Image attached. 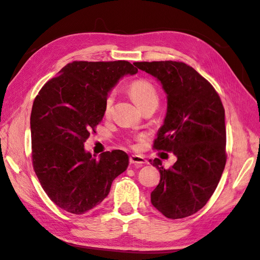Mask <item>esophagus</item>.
<instances>
[{
  "label": "esophagus",
  "mask_w": 260,
  "mask_h": 260,
  "mask_svg": "<svg viewBox=\"0 0 260 260\" xmlns=\"http://www.w3.org/2000/svg\"><path fill=\"white\" fill-rule=\"evenodd\" d=\"M146 162L147 161L143 156H141V155H131L130 156V164L135 165V166H137V167L142 166L143 164H146Z\"/></svg>",
  "instance_id": "34e87169"
}]
</instances>
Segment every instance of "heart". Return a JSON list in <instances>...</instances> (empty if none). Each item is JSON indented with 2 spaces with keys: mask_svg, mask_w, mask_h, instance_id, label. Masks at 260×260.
Returning a JSON list of instances; mask_svg holds the SVG:
<instances>
[{
  "mask_svg": "<svg viewBox=\"0 0 260 260\" xmlns=\"http://www.w3.org/2000/svg\"><path fill=\"white\" fill-rule=\"evenodd\" d=\"M129 92L132 99L136 103L141 107H143L149 103H156L158 102V94L155 89V86L146 80H136L133 81L129 86ZM114 96L108 95L105 101V114H109L113 106Z\"/></svg>",
  "mask_w": 260,
  "mask_h": 260,
  "instance_id": "heart-1",
  "label": "heart"
}]
</instances>
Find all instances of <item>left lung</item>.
Returning <instances> with one entry per match:
<instances>
[{
  "mask_svg": "<svg viewBox=\"0 0 260 260\" xmlns=\"http://www.w3.org/2000/svg\"><path fill=\"white\" fill-rule=\"evenodd\" d=\"M135 66L156 78L167 94V113L154 147L177 156L169 169L158 158L149 160L160 174L151 203L169 219L188 217L206 205L225 166L221 100L214 86L184 62L138 61Z\"/></svg>",
  "mask_w": 260,
  "mask_h": 260,
  "instance_id": "left-lung-1",
  "label": "left lung"
}]
</instances>
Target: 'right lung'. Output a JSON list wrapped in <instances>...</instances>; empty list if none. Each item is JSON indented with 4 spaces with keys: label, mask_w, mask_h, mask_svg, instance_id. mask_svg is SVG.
Returning <instances> with one entry per match:
<instances>
[{
    "label": "right lung",
    "mask_w": 260,
    "mask_h": 260,
    "mask_svg": "<svg viewBox=\"0 0 260 260\" xmlns=\"http://www.w3.org/2000/svg\"><path fill=\"white\" fill-rule=\"evenodd\" d=\"M138 69L127 60L73 61L46 82L30 117L32 164L50 200L81 215L96 207L113 181L128 168L120 149L95 155L84 142L103 119L108 93L123 76Z\"/></svg>",
    "instance_id": "add662e5"
}]
</instances>
